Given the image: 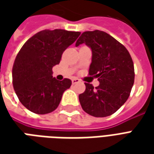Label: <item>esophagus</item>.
I'll list each match as a JSON object with an SVG mask.
<instances>
[{
	"mask_svg": "<svg viewBox=\"0 0 154 154\" xmlns=\"http://www.w3.org/2000/svg\"><path fill=\"white\" fill-rule=\"evenodd\" d=\"M79 82H80V80H79V79H77V78H73V79L72 80V84L78 83Z\"/></svg>",
	"mask_w": 154,
	"mask_h": 154,
	"instance_id": "34e87169",
	"label": "esophagus"
}]
</instances>
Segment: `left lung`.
<instances>
[{"label": "left lung", "instance_id": "obj_1", "mask_svg": "<svg viewBox=\"0 0 154 154\" xmlns=\"http://www.w3.org/2000/svg\"><path fill=\"white\" fill-rule=\"evenodd\" d=\"M86 44L92 52L89 75L98 78L94 88L85 83L86 90L79 95L82 108L95 117H106L119 110L129 98L134 82V67L126 48L107 33L86 31L76 46Z\"/></svg>", "mask_w": 154, "mask_h": 154}]
</instances>
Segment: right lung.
I'll return each instance as SVG.
<instances>
[{
	"mask_svg": "<svg viewBox=\"0 0 154 154\" xmlns=\"http://www.w3.org/2000/svg\"><path fill=\"white\" fill-rule=\"evenodd\" d=\"M80 34L45 29L35 34L22 46L13 65L12 80L19 100L29 110L44 115L57 109L72 81L57 80L53 77L52 69L60 63L63 53Z\"/></svg>",
	"mask_w": 154,
	"mask_h": 154,
	"instance_id": "right-lung-1",
	"label": "right lung"
}]
</instances>
